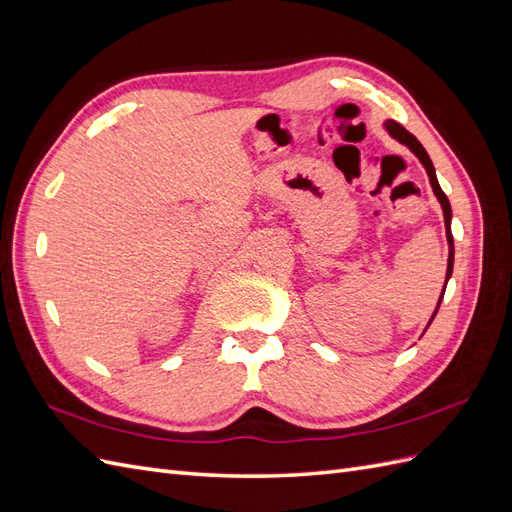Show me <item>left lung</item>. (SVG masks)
I'll use <instances>...</instances> for the list:
<instances>
[{
  "label": "left lung",
  "instance_id": "left-lung-1",
  "mask_svg": "<svg viewBox=\"0 0 512 512\" xmlns=\"http://www.w3.org/2000/svg\"><path fill=\"white\" fill-rule=\"evenodd\" d=\"M385 129L389 131V136H391V138H396L398 142L406 144V147H409V149H411V151L417 155V160L422 162V166L426 168L428 179H430V186H432V192H435V196H437L439 203H441V209H443V220H445V238H448V246H450V255H448V272H445V285H448V279L452 277V266H454V238H452V231H450V222H452V207H450L448 196H445V192L441 190L439 181H437L435 166H432L430 157H428V153H426V149L422 147V144H419V140H417L413 134H409V131H406V129H404L400 123H396V121H387V123H385ZM445 285H443V292H445ZM441 298H443V294H441ZM441 298H439V303H437V309H435V313H432L430 322L435 320V316H437L439 305H441ZM430 322H428V326H430ZM428 326H426V329H428Z\"/></svg>",
  "mask_w": 512,
  "mask_h": 512
}]
</instances>
